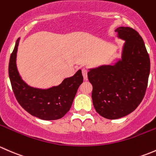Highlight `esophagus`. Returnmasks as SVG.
I'll return each mask as SVG.
<instances>
[{
	"label": "esophagus",
	"mask_w": 156,
	"mask_h": 156,
	"mask_svg": "<svg viewBox=\"0 0 156 156\" xmlns=\"http://www.w3.org/2000/svg\"><path fill=\"white\" fill-rule=\"evenodd\" d=\"M87 73H88L87 69H86V68L82 69V73H83V78H84V80H87V79H88V75H87Z\"/></svg>",
	"instance_id": "34e87169"
}]
</instances>
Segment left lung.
<instances>
[{
	"mask_svg": "<svg viewBox=\"0 0 156 156\" xmlns=\"http://www.w3.org/2000/svg\"><path fill=\"white\" fill-rule=\"evenodd\" d=\"M115 31L125 41L121 57L112 65L90 68L88 72L94 109L108 119L126 116L139 106L150 71V56L139 33L129 27H119Z\"/></svg>",
	"mask_w": 156,
	"mask_h": 156,
	"instance_id": "obj_1",
	"label": "left lung"
}]
</instances>
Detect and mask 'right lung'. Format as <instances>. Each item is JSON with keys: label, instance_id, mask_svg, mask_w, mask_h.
<instances>
[{"label": "right lung", "instance_id": "right-lung-1", "mask_svg": "<svg viewBox=\"0 0 156 156\" xmlns=\"http://www.w3.org/2000/svg\"><path fill=\"white\" fill-rule=\"evenodd\" d=\"M20 37L17 39L10 55L9 76L12 90L19 104L30 115L43 120L62 118L73 104L79 86L83 82L82 70L65 78L61 84L49 89L30 86L22 80L16 65L17 51Z\"/></svg>", "mask_w": 156, "mask_h": 156}]
</instances>
